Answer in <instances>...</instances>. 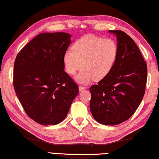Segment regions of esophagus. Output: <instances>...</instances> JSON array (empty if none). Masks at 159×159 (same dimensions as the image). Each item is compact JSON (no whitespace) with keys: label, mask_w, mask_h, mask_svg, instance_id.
Wrapping results in <instances>:
<instances>
[{"label":"esophagus","mask_w":159,"mask_h":159,"mask_svg":"<svg viewBox=\"0 0 159 159\" xmlns=\"http://www.w3.org/2000/svg\"><path fill=\"white\" fill-rule=\"evenodd\" d=\"M79 91L80 92H82V91H83V90H85L86 88H85V87H84V86H79Z\"/></svg>","instance_id":"obj_1"}]
</instances>
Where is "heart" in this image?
<instances>
[{"label": "heart", "instance_id": "1", "mask_svg": "<svg viewBox=\"0 0 159 159\" xmlns=\"http://www.w3.org/2000/svg\"><path fill=\"white\" fill-rule=\"evenodd\" d=\"M118 47L111 39L88 35L78 39L64 55L66 71L70 75L76 74L80 83H88L92 80H100L108 76L116 60Z\"/></svg>", "mask_w": 159, "mask_h": 159}]
</instances>
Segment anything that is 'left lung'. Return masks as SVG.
I'll list each match as a JSON object with an SVG mask.
<instances>
[{"mask_svg": "<svg viewBox=\"0 0 159 159\" xmlns=\"http://www.w3.org/2000/svg\"><path fill=\"white\" fill-rule=\"evenodd\" d=\"M117 38L118 54L108 76L90 88V109L98 123L120 124L138 108L145 93L147 66L135 43L120 30H110Z\"/></svg>", "mask_w": 159, "mask_h": 159, "instance_id": "left-lung-1", "label": "left lung"}]
</instances>
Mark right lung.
<instances>
[{
  "label": "right lung",
  "instance_id": "1",
  "mask_svg": "<svg viewBox=\"0 0 159 159\" xmlns=\"http://www.w3.org/2000/svg\"><path fill=\"white\" fill-rule=\"evenodd\" d=\"M70 38L64 32L41 34L16 57L15 93L28 116L41 125L62 121L79 93L77 84L64 71L63 57Z\"/></svg>",
  "mask_w": 159,
  "mask_h": 159
}]
</instances>
